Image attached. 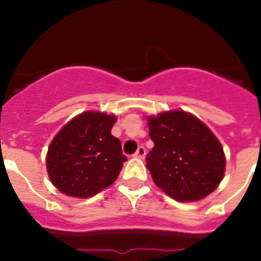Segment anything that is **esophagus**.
I'll use <instances>...</instances> for the list:
<instances>
[{
  "instance_id": "34e87169",
  "label": "esophagus",
  "mask_w": 261,
  "mask_h": 261,
  "mask_svg": "<svg viewBox=\"0 0 261 261\" xmlns=\"http://www.w3.org/2000/svg\"><path fill=\"white\" fill-rule=\"evenodd\" d=\"M134 155L137 157V159H145V155H146V150H145V147L139 146L138 149H137V151H135Z\"/></svg>"
}]
</instances>
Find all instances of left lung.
<instances>
[{"mask_svg": "<svg viewBox=\"0 0 261 261\" xmlns=\"http://www.w3.org/2000/svg\"><path fill=\"white\" fill-rule=\"evenodd\" d=\"M154 147L146 157L153 181L177 202L206 198L225 174V153L196 116L176 110L147 118Z\"/></svg>", "mask_w": 261, "mask_h": 261, "instance_id": "1", "label": "left lung"}]
</instances>
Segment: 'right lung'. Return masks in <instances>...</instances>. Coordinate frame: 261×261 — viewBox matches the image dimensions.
Instances as JSON below:
<instances>
[{"label": "right lung", "instance_id": "1", "mask_svg": "<svg viewBox=\"0 0 261 261\" xmlns=\"http://www.w3.org/2000/svg\"><path fill=\"white\" fill-rule=\"evenodd\" d=\"M114 115L87 111L61 128L51 141L46 165L51 182L62 194L90 198L111 186L126 155L111 134Z\"/></svg>", "mask_w": 261, "mask_h": 261}]
</instances>
